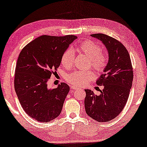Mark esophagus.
I'll list each match as a JSON object with an SVG mask.
<instances>
[{
  "label": "esophagus",
  "mask_w": 147,
  "mask_h": 147,
  "mask_svg": "<svg viewBox=\"0 0 147 147\" xmlns=\"http://www.w3.org/2000/svg\"><path fill=\"white\" fill-rule=\"evenodd\" d=\"M71 89H73V90H77V89H79V88L77 87V86H74V85L71 86Z\"/></svg>",
  "instance_id": "34e87169"
}]
</instances>
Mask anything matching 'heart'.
Instances as JSON below:
<instances>
[{
  "label": "heart",
  "instance_id": "obj_1",
  "mask_svg": "<svg viewBox=\"0 0 147 147\" xmlns=\"http://www.w3.org/2000/svg\"><path fill=\"white\" fill-rule=\"evenodd\" d=\"M78 52L84 54L89 60V66L96 73H100L104 71L109 61V55L106 51H102V47L94 41L86 40L82 41L76 47ZM74 59V53L71 49H68L63 54L61 63L63 67L69 68L73 65ZM94 78L93 72L90 70L74 71L68 74L67 82L76 86H83Z\"/></svg>",
  "mask_w": 147,
  "mask_h": 147
}]
</instances>
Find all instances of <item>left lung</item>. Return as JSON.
Here are the masks:
<instances>
[{
    "instance_id": "left-lung-1",
    "label": "left lung",
    "mask_w": 147,
    "mask_h": 147,
    "mask_svg": "<svg viewBox=\"0 0 147 147\" xmlns=\"http://www.w3.org/2000/svg\"><path fill=\"white\" fill-rule=\"evenodd\" d=\"M91 36L102 41L109 52V62L96 81L104 86L100 94L85 89L84 107L86 114L98 122H109L122 112L127 102L133 80V71L129 53L117 39L105 34Z\"/></svg>"
}]
</instances>
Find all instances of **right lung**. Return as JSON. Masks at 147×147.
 Returning <instances> with one entry per match:
<instances>
[{"label":"right lung","instance_id":"obj_1","mask_svg":"<svg viewBox=\"0 0 147 147\" xmlns=\"http://www.w3.org/2000/svg\"><path fill=\"white\" fill-rule=\"evenodd\" d=\"M76 38L74 35H42L20 51L14 88L22 109L32 119L47 123L61 114L69 86L61 82L57 88L49 89L47 82L61 65L63 54Z\"/></svg>","mask_w":147,"mask_h":147}]
</instances>
